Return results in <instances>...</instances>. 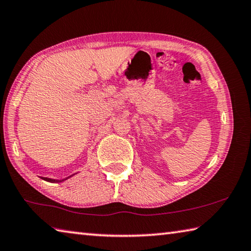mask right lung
I'll use <instances>...</instances> for the list:
<instances>
[{"mask_svg":"<svg viewBox=\"0 0 251 251\" xmlns=\"http://www.w3.org/2000/svg\"><path fill=\"white\" fill-rule=\"evenodd\" d=\"M42 179L46 180V181H48V182H61V181H63V180H66V179H63V180H52V179H48V177H42Z\"/></svg>","mask_w":251,"mask_h":251,"instance_id":"add662e5","label":"right lung"}]
</instances>
